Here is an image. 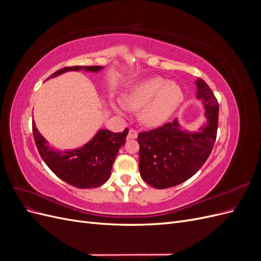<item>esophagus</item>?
<instances>
[{
	"label": "esophagus",
	"instance_id": "esophagus-1",
	"mask_svg": "<svg viewBox=\"0 0 261 261\" xmlns=\"http://www.w3.org/2000/svg\"><path fill=\"white\" fill-rule=\"evenodd\" d=\"M137 132L135 130V129H133V128H130L129 130H128V135H127V138L128 139H136L137 138Z\"/></svg>",
	"mask_w": 261,
	"mask_h": 261
}]
</instances>
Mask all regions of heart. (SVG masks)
<instances>
[{"instance_id":"b5f03b06","label":"heart","mask_w":261,"mask_h":261,"mask_svg":"<svg viewBox=\"0 0 261 261\" xmlns=\"http://www.w3.org/2000/svg\"><path fill=\"white\" fill-rule=\"evenodd\" d=\"M184 100L178 84L162 77H150L133 85L124 93L123 106L136 111L140 110L139 120L149 127L163 124L174 114ZM121 111V106H114Z\"/></svg>"}]
</instances>
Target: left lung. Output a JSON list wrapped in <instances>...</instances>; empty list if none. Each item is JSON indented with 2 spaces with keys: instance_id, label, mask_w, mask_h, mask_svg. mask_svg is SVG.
Here are the masks:
<instances>
[{
  "instance_id": "left-lung-1",
  "label": "left lung",
  "mask_w": 261,
  "mask_h": 261,
  "mask_svg": "<svg viewBox=\"0 0 261 261\" xmlns=\"http://www.w3.org/2000/svg\"><path fill=\"white\" fill-rule=\"evenodd\" d=\"M197 84V98L203 101L207 122L198 132L181 129L176 120L138 134L139 171L156 189L176 186L191 178L210 155L216 143L219 105L203 80Z\"/></svg>"
}]
</instances>
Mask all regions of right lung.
<instances>
[{
  "mask_svg": "<svg viewBox=\"0 0 261 261\" xmlns=\"http://www.w3.org/2000/svg\"><path fill=\"white\" fill-rule=\"evenodd\" d=\"M101 68L102 66H68L57 70L49 78L68 70L98 72ZM33 134L39 153L55 175L77 188H94L105 184L111 175L115 156L120 148L125 145L128 128L122 133L101 129L84 147L64 152L50 148L34 122Z\"/></svg>",
  "mask_w": 261,
  "mask_h": 261,
  "instance_id": "right-lung-1",
  "label": "right lung"
}]
</instances>
